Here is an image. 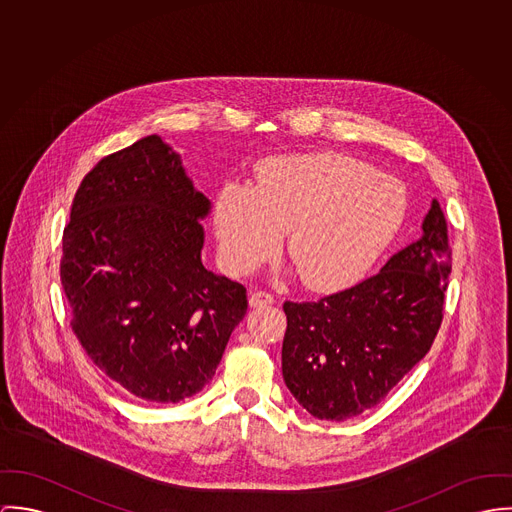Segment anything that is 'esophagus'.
<instances>
[{
	"label": "esophagus",
	"instance_id": "1",
	"mask_svg": "<svg viewBox=\"0 0 512 512\" xmlns=\"http://www.w3.org/2000/svg\"><path fill=\"white\" fill-rule=\"evenodd\" d=\"M273 302H275V298H273L271 294L263 292V290H253V292L249 294V306H251V308H265V306H269V304H273Z\"/></svg>",
	"mask_w": 512,
	"mask_h": 512
}]
</instances>
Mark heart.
Listing matches in <instances>:
<instances>
[{
	"instance_id": "heart-1",
	"label": "heart",
	"mask_w": 512,
	"mask_h": 512,
	"mask_svg": "<svg viewBox=\"0 0 512 512\" xmlns=\"http://www.w3.org/2000/svg\"><path fill=\"white\" fill-rule=\"evenodd\" d=\"M397 176L338 155L310 153L265 161L257 184L228 182L214 222L229 269L253 273L281 247L304 284L332 290L365 273L406 216Z\"/></svg>"
}]
</instances>
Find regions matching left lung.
<instances>
[{
	"label": "left lung",
	"mask_w": 512,
	"mask_h": 512,
	"mask_svg": "<svg viewBox=\"0 0 512 512\" xmlns=\"http://www.w3.org/2000/svg\"><path fill=\"white\" fill-rule=\"evenodd\" d=\"M420 228L377 275L318 302H284V383L312 416L341 422L369 410L430 351L452 271L436 198Z\"/></svg>",
	"instance_id": "left-lung-1"
}]
</instances>
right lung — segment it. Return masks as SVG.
Wrapping results in <instances>:
<instances>
[{"mask_svg":"<svg viewBox=\"0 0 512 512\" xmlns=\"http://www.w3.org/2000/svg\"><path fill=\"white\" fill-rule=\"evenodd\" d=\"M210 212L161 135L102 159L72 202L60 261L72 330L112 381L147 402L200 393L247 310L243 284L202 265Z\"/></svg>","mask_w":512,"mask_h":512,"instance_id":"add662e5","label":"right lung"}]
</instances>
